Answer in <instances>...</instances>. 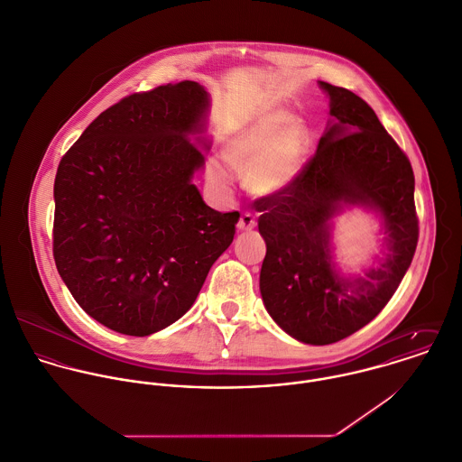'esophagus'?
I'll return each instance as SVG.
<instances>
[{
  "label": "esophagus",
  "mask_w": 462,
  "mask_h": 462,
  "mask_svg": "<svg viewBox=\"0 0 462 462\" xmlns=\"http://www.w3.org/2000/svg\"><path fill=\"white\" fill-rule=\"evenodd\" d=\"M256 227V220L251 213H242L240 220H238V229L240 231H253Z\"/></svg>",
  "instance_id": "1"
}]
</instances>
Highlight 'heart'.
I'll use <instances>...</instances> for the list:
<instances>
[{"label": "heart", "mask_w": 462, "mask_h": 462, "mask_svg": "<svg viewBox=\"0 0 462 462\" xmlns=\"http://www.w3.org/2000/svg\"><path fill=\"white\" fill-rule=\"evenodd\" d=\"M308 149L307 125L291 120L283 109H269L238 125L224 142L222 155L235 170L245 171V184L253 193L274 197L301 175ZM208 179L215 186H226L229 171L213 159L208 162Z\"/></svg>", "instance_id": "obj_1"}]
</instances>
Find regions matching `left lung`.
<instances>
[{"label":"left lung","instance_id":"8db88e82","mask_svg":"<svg viewBox=\"0 0 462 462\" xmlns=\"http://www.w3.org/2000/svg\"><path fill=\"white\" fill-rule=\"evenodd\" d=\"M329 120L296 182L256 200L267 254L260 273L263 305L292 338L333 344L371 322L389 303L418 245L414 173L374 111L355 93L319 80ZM360 207L381 220V254L363 276L334 262L332 220Z\"/></svg>","mask_w":462,"mask_h":462}]
</instances>
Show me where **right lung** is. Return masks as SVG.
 <instances>
[{
    "instance_id": "add662e5",
    "label": "right lung",
    "mask_w": 462,
    "mask_h": 462,
    "mask_svg": "<svg viewBox=\"0 0 462 462\" xmlns=\"http://www.w3.org/2000/svg\"><path fill=\"white\" fill-rule=\"evenodd\" d=\"M209 106L193 80L131 95L59 162L55 265L80 308L113 331L147 337L173 324L233 242L240 213L211 209L191 180L211 145Z\"/></svg>"
}]
</instances>
